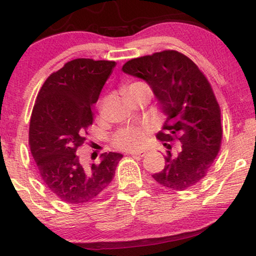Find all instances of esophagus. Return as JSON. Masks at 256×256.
<instances>
[{
	"label": "esophagus",
	"instance_id": "obj_1",
	"mask_svg": "<svg viewBox=\"0 0 256 256\" xmlns=\"http://www.w3.org/2000/svg\"><path fill=\"white\" fill-rule=\"evenodd\" d=\"M132 156H140V157H144L146 154H147V152H144V150H142V152H130Z\"/></svg>",
	"mask_w": 256,
	"mask_h": 256
}]
</instances>
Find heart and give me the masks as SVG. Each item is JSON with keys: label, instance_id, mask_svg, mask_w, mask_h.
I'll return each instance as SVG.
<instances>
[{"label": "heart", "instance_id": "b5f03b06", "mask_svg": "<svg viewBox=\"0 0 256 256\" xmlns=\"http://www.w3.org/2000/svg\"><path fill=\"white\" fill-rule=\"evenodd\" d=\"M140 85H144V84L132 83L126 90L136 86H140ZM149 132H150L149 128H136V126L126 128L117 133L115 136V139H114V144H115L116 147L124 150L139 149L147 144Z\"/></svg>", "mask_w": 256, "mask_h": 256}]
</instances>
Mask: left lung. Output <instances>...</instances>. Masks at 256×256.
Wrapping results in <instances>:
<instances>
[{"instance_id": "8db88e82", "label": "left lung", "mask_w": 256, "mask_h": 256, "mask_svg": "<svg viewBox=\"0 0 256 256\" xmlns=\"http://www.w3.org/2000/svg\"><path fill=\"white\" fill-rule=\"evenodd\" d=\"M125 74L147 83L166 116L165 132L157 138L168 141L179 136L181 150L168 152L163 171L152 174L157 184L176 192L200 184L220 150L221 112L212 88L188 56L166 50L132 59L122 68Z\"/></svg>"}]
</instances>
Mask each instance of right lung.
Instances as JSON below:
<instances>
[{
  "instance_id": "right-lung-1",
  "label": "right lung",
  "mask_w": 256,
  "mask_h": 256,
  "mask_svg": "<svg viewBox=\"0 0 256 256\" xmlns=\"http://www.w3.org/2000/svg\"><path fill=\"white\" fill-rule=\"evenodd\" d=\"M115 66L107 60H72L48 77L35 101L32 155L44 184L68 204L84 205L102 196L123 157L104 152L98 164L85 165L77 154L93 122L92 106Z\"/></svg>"
}]
</instances>
